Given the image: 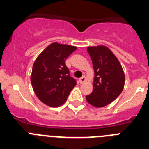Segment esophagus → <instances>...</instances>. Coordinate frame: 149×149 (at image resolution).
Instances as JSON below:
<instances>
[{"mask_svg": "<svg viewBox=\"0 0 149 149\" xmlns=\"http://www.w3.org/2000/svg\"><path fill=\"white\" fill-rule=\"evenodd\" d=\"M86 81V78L85 76H82L81 78L79 79V82L81 83V84H83V83H84Z\"/></svg>", "mask_w": 149, "mask_h": 149, "instance_id": "obj_1", "label": "esophagus"}]
</instances>
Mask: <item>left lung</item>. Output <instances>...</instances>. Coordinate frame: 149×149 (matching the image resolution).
<instances>
[{"label": "left lung", "mask_w": 149, "mask_h": 149, "mask_svg": "<svg viewBox=\"0 0 149 149\" xmlns=\"http://www.w3.org/2000/svg\"><path fill=\"white\" fill-rule=\"evenodd\" d=\"M87 51L95 71L93 91L86 101L95 107L111 103L121 94L125 85V74L120 63L108 48L88 47Z\"/></svg>", "instance_id": "8db88e82"}]
</instances>
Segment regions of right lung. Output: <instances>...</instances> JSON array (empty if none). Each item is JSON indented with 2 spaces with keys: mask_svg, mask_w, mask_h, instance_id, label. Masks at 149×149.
Wrapping results in <instances>:
<instances>
[{
  "mask_svg": "<svg viewBox=\"0 0 149 149\" xmlns=\"http://www.w3.org/2000/svg\"><path fill=\"white\" fill-rule=\"evenodd\" d=\"M76 49L74 46L52 43L34 62L31 84L38 98L46 105L58 107L65 103L77 84L65 65V60Z\"/></svg>",
  "mask_w": 149,
  "mask_h": 149,
  "instance_id": "right-lung-1",
  "label": "right lung"
}]
</instances>
